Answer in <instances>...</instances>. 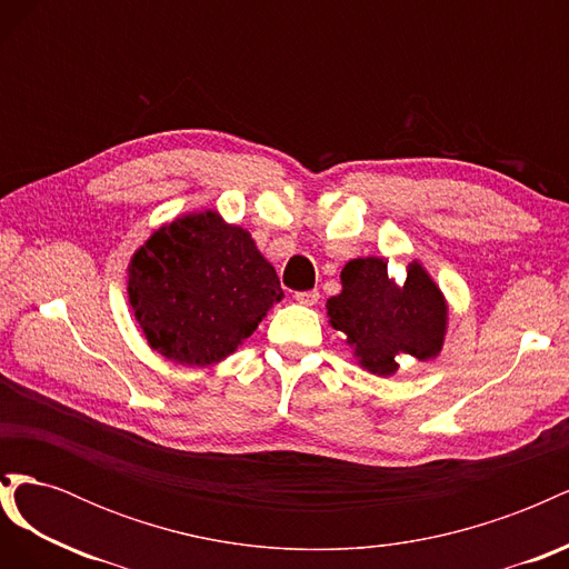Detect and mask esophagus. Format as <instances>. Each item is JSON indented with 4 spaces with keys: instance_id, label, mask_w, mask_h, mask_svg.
Returning a JSON list of instances; mask_svg holds the SVG:
<instances>
[{
    "instance_id": "obj_1",
    "label": "esophagus",
    "mask_w": 569,
    "mask_h": 569,
    "mask_svg": "<svg viewBox=\"0 0 569 569\" xmlns=\"http://www.w3.org/2000/svg\"><path fill=\"white\" fill-rule=\"evenodd\" d=\"M295 299L301 303V306H316L318 299H320V291L318 289H311V291H297Z\"/></svg>"
}]
</instances>
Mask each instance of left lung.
<instances>
[{"instance_id":"left-lung-1","label":"left lung","mask_w":569,"mask_h":569,"mask_svg":"<svg viewBox=\"0 0 569 569\" xmlns=\"http://www.w3.org/2000/svg\"><path fill=\"white\" fill-rule=\"evenodd\" d=\"M387 263L385 256L353 258L341 270V291L325 306L358 366L377 377L396 375L401 356L437 358L449 330V303L422 263H410L403 282Z\"/></svg>"}]
</instances>
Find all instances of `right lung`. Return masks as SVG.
<instances>
[{
  "instance_id": "add662e5",
  "label": "right lung",
  "mask_w": 569,
  "mask_h": 569,
  "mask_svg": "<svg viewBox=\"0 0 569 569\" xmlns=\"http://www.w3.org/2000/svg\"><path fill=\"white\" fill-rule=\"evenodd\" d=\"M282 297L251 234L211 209L153 230L128 266L134 320L149 347L180 366L226 360Z\"/></svg>"
}]
</instances>
